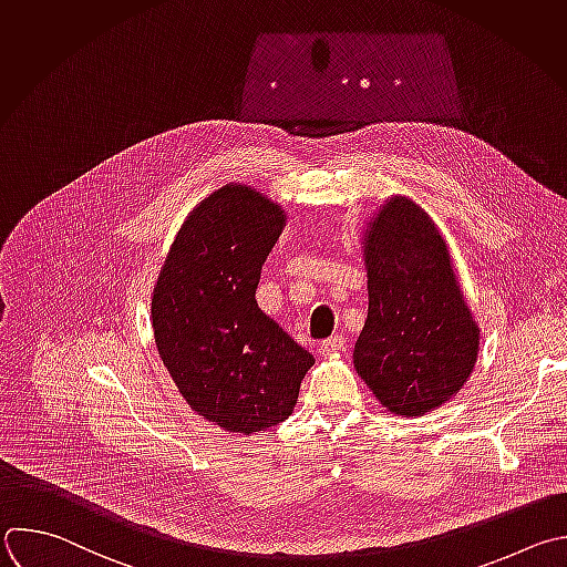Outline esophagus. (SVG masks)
<instances>
[{"label": "esophagus", "mask_w": 567, "mask_h": 567, "mask_svg": "<svg viewBox=\"0 0 567 567\" xmlns=\"http://www.w3.org/2000/svg\"><path fill=\"white\" fill-rule=\"evenodd\" d=\"M344 347H347V340L336 333V336H329V338H324V340L320 342V353H322V355H333V353L342 351Z\"/></svg>", "instance_id": "1"}]
</instances>
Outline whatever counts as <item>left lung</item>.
Listing matches in <instances>:
<instances>
[{
	"instance_id": "obj_1",
	"label": "left lung",
	"mask_w": 567,
	"mask_h": 567,
	"mask_svg": "<svg viewBox=\"0 0 567 567\" xmlns=\"http://www.w3.org/2000/svg\"><path fill=\"white\" fill-rule=\"evenodd\" d=\"M364 236L369 309L353 367L388 412L423 416L465 385L478 324L443 236L408 198H392Z\"/></svg>"
}]
</instances>
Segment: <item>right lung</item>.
Here are the masks:
<instances>
[{
	"instance_id": "right-lung-1",
	"label": "right lung",
	"mask_w": 567,
	"mask_h": 567,
	"mask_svg": "<svg viewBox=\"0 0 567 567\" xmlns=\"http://www.w3.org/2000/svg\"><path fill=\"white\" fill-rule=\"evenodd\" d=\"M285 212L256 188L227 184L182 225L151 313L159 358L184 401L238 434L282 423L313 355L256 302Z\"/></svg>"
}]
</instances>
